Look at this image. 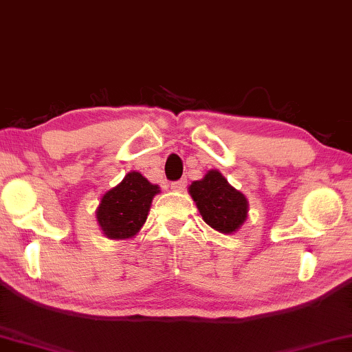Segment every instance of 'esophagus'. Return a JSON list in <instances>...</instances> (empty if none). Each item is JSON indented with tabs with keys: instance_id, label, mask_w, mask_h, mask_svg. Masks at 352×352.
Instances as JSON below:
<instances>
[{
	"instance_id": "obj_1",
	"label": "esophagus",
	"mask_w": 352,
	"mask_h": 352,
	"mask_svg": "<svg viewBox=\"0 0 352 352\" xmlns=\"http://www.w3.org/2000/svg\"><path fill=\"white\" fill-rule=\"evenodd\" d=\"M187 186V179H179V181H175L171 182V188L175 192H182Z\"/></svg>"
}]
</instances>
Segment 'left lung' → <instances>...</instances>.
Here are the masks:
<instances>
[{"instance_id": "left-lung-1", "label": "left lung", "mask_w": 352, "mask_h": 352, "mask_svg": "<svg viewBox=\"0 0 352 352\" xmlns=\"http://www.w3.org/2000/svg\"><path fill=\"white\" fill-rule=\"evenodd\" d=\"M188 192L197 203L203 221L214 230L233 233L248 217V200L241 192L228 184L217 170H210L200 181H193Z\"/></svg>"}]
</instances>
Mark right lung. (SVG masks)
<instances>
[{
	"label": "right lung",
	"mask_w": 352,
	"mask_h": 352,
	"mask_svg": "<svg viewBox=\"0 0 352 352\" xmlns=\"http://www.w3.org/2000/svg\"><path fill=\"white\" fill-rule=\"evenodd\" d=\"M159 186L151 184L138 171L126 173L120 184L101 197L96 221L109 239L133 238L146 222Z\"/></svg>",
	"instance_id": "obj_1"
}]
</instances>
